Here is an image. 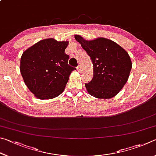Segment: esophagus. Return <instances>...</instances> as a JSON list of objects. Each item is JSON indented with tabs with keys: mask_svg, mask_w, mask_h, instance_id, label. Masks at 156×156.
<instances>
[{
	"mask_svg": "<svg viewBox=\"0 0 156 156\" xmlns=\"http://www.w3.org/2000/svg\"><path fill=\"white\" fill-rule=\"evenodd\" d=\"M81 69H82V67H81V66H80V65L78 66V67H77V70L78 71V72H80Z\"/></svg>",
	"mask_w": 156,
	"mask_h": 156,
	"instance_id": "obj_1",
	"label": "esophagus"
}]
</instances>
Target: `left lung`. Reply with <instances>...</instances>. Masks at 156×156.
I'll list each match as a JSON object with an SVG mask.
<instances>
[{"label":"left lung","instance_id":"8db88e82","mask_svg":"<svg viewBox=\"0 0 156 156\" xmlns=\"http://www.w3.org/2000/svg\"><path fill=\"white\" fill-rule=\"evenodd\" d=\"M74 37L93 62L94 77L85 84L87 91L99 99L115 96L130 75L132 62L128 53L109 39L100 37L87 41L80 35Z\"/></svg>","mask_w":156,"mask_h":156}]
</instances>
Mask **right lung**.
Masks as SVG:
<instances>
[{"label":"right lung","instance_id":"obj_1","mask_svg":"<svg viewBox=\"0 0 156 156\" xmlns=\"http://www.w3.org/2000/svg\"><path fill=\"white\" fill-rule=\"evenodd\" d=\"M69 41H40L23 52L20 71L26 86L36 98H54L61 94L76 68L68 65L65 53Z\"/></svg>","mask_w":156,"mask_h":156}]
</instances>
